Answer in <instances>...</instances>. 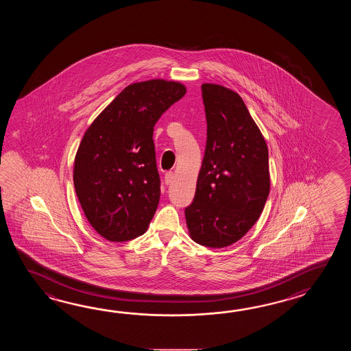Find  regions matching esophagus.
Wrapping results in <instances>:
<instances>
[{
    "label": "esophagus",
    "instance_id": "esophagus-1",
    "mask_svg": "<svg viewBox=\"0 0 351 351\" xmlns=\"http://www.w3.org/2000/svg\"><path fill=\"white\" fill-rule=\"evenodd\" d=\"M173 179H174V173L173 172H167L165 176V184L168 186V184H172Z\"/></svg>",
    "mask_w": 351,
    "mask_h": 351
}]
</instances>
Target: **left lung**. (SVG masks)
Wrapping results in <instances>:
<instances>
[{
  "mask_svg": "<svg viewBox=\"0 0 351 351\" xmlns=\"http://www.w3.org/2000/svg\"><path fill=\"white\" fill-rule=\"evenodd\" d=\"M207 143L186 226L194 242L230 246L256 223L269 193V149L237 93L203 84Z\"/></svg>",
  "mask_w": 351,
  "mask_h": 351,
  "instance_id": "left-lung-1",
  "label": "left lung"
}]
</instances>
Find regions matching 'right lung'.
Listing matches in <instances>:
<instances>
[{"label":"right lung","mask_w":351,"mask_h":351,"mask_svg":"<svg viewBox=\"0 0 351 351\" xmlns=\"http://www.w3.org/2000/svg\"><path fill=\"white\" fill-rule=\"evenodd\" d=\"M186 91L179 82L160 79L132 84L82 136L75 157V192L89 223L104 239L124 242L147 231L160 197L153 130Z\"/></svg>","instance_id":"right-lung-1"}]
</instances>
